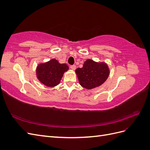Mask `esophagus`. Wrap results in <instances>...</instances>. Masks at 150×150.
Segmentation results:
<instances>
[{
  "label": "esophagus",
  "instance_id": "1",
  "mask_svg": "<svg viewBox=\"0 0 150 150\" xmlns=\"http://www.w3.org/2000/svg\"><path fill=\"white\" fill-rule=\"evenodd\" d=\"M70 68H71V69L72 70L74 71V70L76 69V66L75 65H72V66H70Z\"/></svg>",
  "mask_w": 150,
  "mask_h": 150
}]
</instances>
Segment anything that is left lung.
I'll use <instances>...</instances> for the list:
<instances>
[{
  "label": "left lung",
  "instance_id": "1",
  "mask_svg": "<svg viewBox=\"0 0 150 150\" xmlns=\"http://www.w3.org/2000/svg\"><path fill=\"white\" fill-rule=\"evenodd\" d=\"M76 74L82 87L92 89L105 82L110 75V69L105 62L88 59L84 62L82 68H77Z\"/></svg>",
  "mask_w": 150,
  "mask_h": 150
}]
</instances>
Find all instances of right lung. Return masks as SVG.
I'll return each mask as SVG.
<instances>
[{
  "label": "right lung",
  "instance_id": "obj_1",
  "mask_svg": "<svg viewBox=\"0 0 150 150\" xmlns=\"http://www.w3.org/2000/svg\"><path fill=\"white\" fill-rule=\"evenodd\" d=\"M69 70L66 64H61L56 59L40 63L36 68V76L40 83L47 87H54L60 83L65 72Z\"/></svg>",
  "mask_w": 150,
  "mask_h": 150
}]
</instances>
